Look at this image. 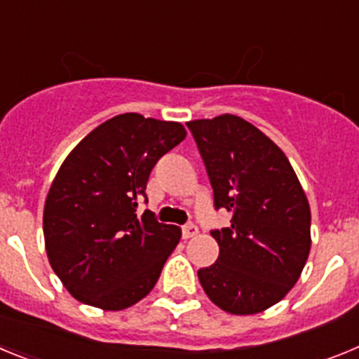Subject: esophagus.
Here are the masks:
<instances>
[{
  "instance_id": "obj_1",
  "label": "esophagus",
  "mask_w": 359,
  "mask_h": 359,
  "mask_svg": "<svg viewBox=\"0 0 359 359\" xmlns=\"http://www.w3.org/2000/svg\"><path fill=\"white\" fill-rule=\"evenodd\" d=\"M198 233L199 230L194 223H187L185 226H183V237H185V239H192V237H196Z\"/></svg>"
}]
</instances>
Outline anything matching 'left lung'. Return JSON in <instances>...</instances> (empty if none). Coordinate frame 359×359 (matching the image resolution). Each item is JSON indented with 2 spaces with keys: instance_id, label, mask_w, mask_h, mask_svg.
<instances>
[{
  "instance_id": "obj_1",
  "label": "left lung",
  "mask_w": 359,
  "mask_h": 359,
  "mask_svg": "<svg viewBox=\"0 0 359 359\" xmlns=\"http://www.w3.org/2000/svg\"><path fill=\"white\" fill-rule=\"evenodd\" d=\"M230 226L212 231L217 261L198 271L212 302L230 315H255L280 302L311 250V208L286 154L236 115L187 122Z\"/></svg>"
}]
</instances>
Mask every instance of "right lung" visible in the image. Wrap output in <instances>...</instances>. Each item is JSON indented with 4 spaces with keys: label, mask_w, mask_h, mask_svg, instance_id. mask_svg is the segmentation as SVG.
Returning <instances> with one entry per match:
<instances>
[{
    "label": "right lung",
    "mask_w": 359,
    "mask_h": 359,
    "mask_svg": "<svg viewBox=\"0 0 359 359\" xmlns=\"http://www.w3.org/2000/svg\"><path fill=\"white\" fill-rule=\"evenodd\" d=\"M185 136L180 122L123 113L95 128L62 161L44 201V246L79 302L122 311L151 293L182 230L136 208L147 199L152 167Z\"/></svg>",
    "instance_id": "add662e5"
}]
</instances>
